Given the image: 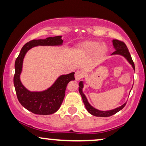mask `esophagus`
I'll return each instance as SVG.
<instances>
[{
	"label": "esophagus",
	"mask_w": 146,
	"mask_h": 146,
	"mask_svg": "<svg viewBox=\"0 0 146 146\" xmlns=\"http://www.w3.org/2000/svg\"><path fill=\"white\" fill-rule=\"evenodd\" d=\"M83 77V73L80 71H77L75 73V78L76 80H80Z\"/></svg>",
	"instance_id": "34e87169"
}]
</instances>
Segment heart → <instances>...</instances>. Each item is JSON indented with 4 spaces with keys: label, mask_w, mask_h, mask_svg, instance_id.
Listing matches in <instances>:
<instances>
[{
    "label": "heart",
    "mask_w": 146,
    "mask_h": 146,
    "mask_svg": "<svg viewBox=\"0 0 146 146\" xmlns=\"http://www.w3.org/2000/svg\"><path fill=\"white\" fill-rule=\"evenodd\" d=\"M107 51V47L104 44H100L97 41H86L79 45L78 52L83 56H90L95 55V58L99 59Z\"/></svg>",
    "instance_id": "heart-1"
}]
</instances>
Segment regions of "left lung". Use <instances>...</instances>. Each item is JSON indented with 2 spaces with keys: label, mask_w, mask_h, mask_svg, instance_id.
<instances>
[{
  "label": "left lung",
  "mask_w": 146,
  "mask_h": 146,
  "mask_svg": "<svg viewBox=\"0 0 146 146\" xmlns=\"http://www.w3.org/2000/svg\"><path fill=\"white\" fill-rule=\"evenodd\" d=\"M113 44L114 46V48L115 49V51L112 53L111 54L112 56H113V55H119V56L124 57L125 59L127 60V61H128V62L132 65L133 69L135 70V64H134L133 61H132L131 56H130V53H129L128 48H127L126 45H125V43L123 42L118 40H113ZM79 86H80L79 87V92H80V95H81L83 102L84 104L85 107H86L87 111H88L90 114H91V115H94V116L103 117L112 116V115H115V113H117V112H119V110L123 109V107H124L125 104H126V102H125V103L123 104V105L120 106L119 107H117V108H115V109L106 110V111L100 110L97 109V108H94V107L92 106L90 104L89 102H88V100H87L86 95L84 94L83 90H82V88H84L83 81L80 82V83H79Z\"/></svg>",
  "instance_id": "1"
}]
</instances>
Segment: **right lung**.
Listing matches in <instances>:
<instances>
[{
  "label": "right lung",
  "instance_id": "obj_1",
  "mask_svg": "<svg viewBox=\"0 0 146 146\" xmlns=\"http://www.w3.org/2000/svg\"><path fill=\"white\" fill-rule=\"evenodd\" d=\"M62 43L61 36L48 37L46 39L33 40L23 46L15 62L14 84L18 101L27 110L36 115H51L58 111L64 98L68 83L75 80V73L72 72L69 74L60 75L53 85L46 90L30 91L23 86L20 79L23 60L27 52L34 46H61Z\"/></svg>",
  "mask_w": 146,
  "mask_h": 146
}]
</instances>
